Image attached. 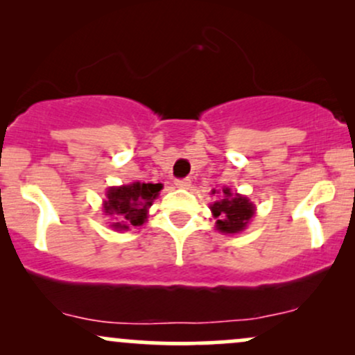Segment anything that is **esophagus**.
<instances>
[{
  "label": "esophagus",
  "mask_w": 355,
  "mask_h": 355,
  "mask_svg": "<svg viewBox=\"0 0 355 355\" xmlns=\"http://www.w3.org/2000/svg\"><path fill=\"white\" fill-rule=\"evenodd\" d=\"M175 185H177V189H190L191 180L190 178H178V180H175Z\"/></svg>",
  "instance_id": "1"
}]
</instances>
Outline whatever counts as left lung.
Listing matches in <instances>:
<instances>
[{
	"instance_id": "1",
	"label": "left lung",
	"mask_w": 355,
	"mask_h": 355,
	"mask_svg": "<svg viewBox=\"0 0 355 355\" xmlns=\"http://www.w3.org/2000/svg\"><path fill=\"white\" fill-rule=\"evenodd\" d=\"M218 191L211 190V195ZM210 210L215 222V229L222 234H239L242 232L254 217L255 207L247 197L239 193H232L230 189H222L217 202L210 203Z\"/></svg>"
}]
</instances>
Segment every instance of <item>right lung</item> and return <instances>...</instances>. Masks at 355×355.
<instances>
[{"mask_svg":"<svg viewBox=\"0 0 355 355\" xmlns=\"http://www.w3.org/2000/svg\"><path fill=\"white\" fill-rule=\"evenodd\" d=\"M162 189H164L162 183L141 182L110 187L107 200L103 202V210L105 215L115 217L112 223L113 229L128 230L130 227L141 225L148 215V209Z\"/></svg>","mask_w":355,"mask_h":355,"instance_id":"add662e5","label":"right lung"}]
</instances>
